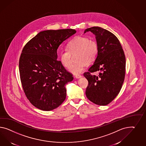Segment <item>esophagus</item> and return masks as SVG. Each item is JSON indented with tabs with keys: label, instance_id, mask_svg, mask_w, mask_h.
Masks as SVG:
<instances>
[{
	"label": "esophagus",
	"instance_id": "esophagus-1",
	"mask_svg": "<svg viewBox=\"0 0 146 146\" xmlns=\"http://www.w3.org/2000/svg\"><path fill=\"white\" fill-rule=\"evenodd\" d=\"M75 78L76 79H80V78H82V76L80 75H75Z\"/></svg>",
	"mask_w": 146,
	"mask_h": 146
}]
</instances>
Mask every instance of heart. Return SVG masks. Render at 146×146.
Listing matches in <instances>:
<instances>
[{
    "label": "heart",
    "instance_id": "1",
    "mask_svg": "<svg viewBox=\"0 0 146 146\" xmlns=\"http://www.w3.org/2000/svg\"><path fill=\"white\" fill-rule=\"evenodd\" d=\"M68 49H64L59 53V59L63 66L68 68L72 64V55H76L77 62L70 67L69 71L74 75L82 73L88 66V63L94 62L98 51L97 42L84 36H76L67 44Z\"/></svg>",
    "mask_w": 146,
    "mask_h": 146
}]
</instances>
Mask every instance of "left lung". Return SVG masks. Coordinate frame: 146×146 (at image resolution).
<instances>
[{
  "label": "left lung",
  "instance_id": "obj_1",
  "mask_svg": "<svg viewBox=\"0 0 146 146\" xmlns=\"http://www.w3.org/2000/svg\"><path fill=\"white\" fill-rule=\"evenodd\" d=\"M96 36L98 51L94 64L84 73L88 81L86 94L91 102L105 106L121 90L125 74L126 59L122 46L114 34L98 27L85 30ZM99 71L98 76L91 72Z\"/></svg>",
  "mask_w": 146,
  "mask_h": 146
}]
</instances>
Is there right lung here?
<instances>
[{
    "label": "right lung",
    "mask_w": 146,
    "mask_h": 146,
    "mask_svg": "<svg viewBox=\"0 0 146 146\" xmlns=\"http://www.w3.org/2000/svg\"><path fill=\"white\" fill-rule=\"evenodd\" d=\"M76 32L71 29L40 32L23 49L19 61L21 81L27 98L38 109L53 110L66 98L65 86L73 77L57 60V51Z\"/></svg>",
    "instance_id": "1"
}]
</instances>
